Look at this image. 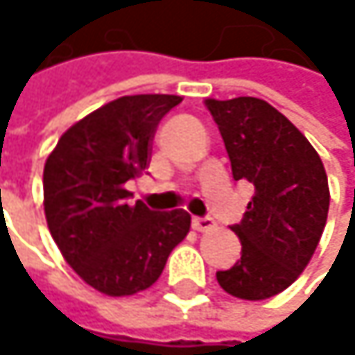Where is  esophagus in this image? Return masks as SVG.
<instances>
[{
    "label": "esophagus",
    "mask_w": 355,
    "mask_h": 355,
    "mask_svg": "<svg viewBox=\"0 0 355 355\" xmlns=\"http://www.w3.org/2000/svg\"><path fill=\"white\" fill-rule=\"evenodd\" d=\"M191 225H193V230H198V232H209V230L215 227V221H213L211 217H193V219H191Z\"/></svg>",
    "instance_id": "1"
}]
</instances>
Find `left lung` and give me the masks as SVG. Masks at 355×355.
I'll use <instances>...</instances> for the list:
<instances>
[{
  "mask_svg": "<svg viewBox=\"0 0 355 355\" xmlns=\"http://www.w3.org/2000/svg\"><path fill=\"white\" fill-rule=\"evenodd\" d=\"M221 132L234 181L255 193L241 223V260L217 272L221 288L243 300H266L300 277L328 219L324 164L288 116L257 98L207 100Z\"/></svg>",
  "mask_w": 355,
  "mask_h": 355,
  "instance_id": "1",
  "label": "left lung"
}]
</instances>
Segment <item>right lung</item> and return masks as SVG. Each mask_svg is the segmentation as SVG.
<instances>
[{
    "instance_id": "add662e5",
    "label": "right lung",
    "mask_w": 355,
    "mask_h": 355,
    "mask_svg": "<svg viewBox=\"0 0 355 355\" xmlns=\"http://www.w3.org/2000/svg\"><path fill=\"white\" fill-rule=\"evenodd\" d=\"M181 95H125L67 130L44 164V215L65 262L93 290L132 296L159 279L189 232L183 209L130 204L128 181L148 166L151 140Z\"/></svg>"
}]
</instances>
